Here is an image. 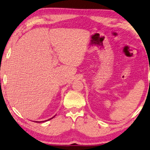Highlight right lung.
I'll return each mask as SVG.
<instances>
[{
	"label": "right lung",
	"mask_w": 150,
	"mask_h": 150,
	"mask_svg": "<svg viewBox=\"0 0 150 150\" xmlns=\"http://www.w3.org/2000/svg\"><path fill=\"white\" fill-rule=\"evenodd\" d=\"M54 117H52V118H50V119H48V120H50V119H52V118H53ZM47 120H45V121H47ZM41 122H44V121H41ZM36 122H37L36 121Z\"/></svg>",
	"instance_id": "right-lung-1"
}]
</instances>
